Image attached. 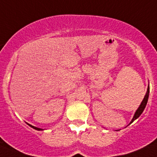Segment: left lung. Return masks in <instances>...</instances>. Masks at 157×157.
<instances>
[{
	"mask_svg": "<svg viewBox=\"0 0 157 157\" xmlns=\"http://www.w3.org/2000/svg\"><path fill=\"white\" fill-rule=\"evenodd\" d=\"M148 96H149V85H148V89H147V92H146L145 96H144V99H143V101H141V103H140V105L139 108H138V109H136V111L135 114H134L133 117H132V121H131V122H130V124L132 123V122H133V121H135V120L137 119L138 117H139L142 114L143 111H144V109H145L146 105H147V102H148Z\"/></svg>",
	"mask_w": 157,
	"mask_h": 157,
	"instance_id": "obj_1",
	"label": "left lung"
}]
</instances>
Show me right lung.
I'll return each mask as SVG.
<instances>
[{"mask_svg": "<svg viewBox=\"0 0 157 157\" xmlns=\"http://www.w3.org/2000/svg\"><path fill=\"white\" fill-rule=\"evenodd\" d=\"M29 124V125L31 128H34V129L38 130V131H41V130H44V129H42V128H36V127H35V126L31 125V124Z\"/></svg>", "mask_w": 157, "mask_h": 157, "instance_id": "add662e5", "label": "right lung"}]
</instances>
